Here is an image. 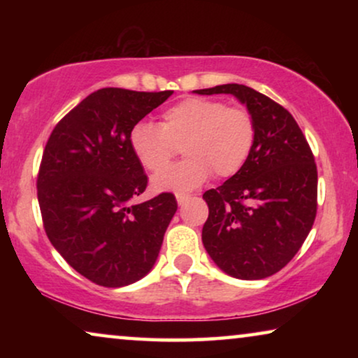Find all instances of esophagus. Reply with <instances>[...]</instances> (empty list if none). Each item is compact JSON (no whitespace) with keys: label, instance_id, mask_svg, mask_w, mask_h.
Listing matches in <instances>:
<instances>
[{"label":"esophagus","instance_id":"1","mask_svg":"<svg viewBox=\"0 0 358 358\" xmlns=\"http://www.w3.org/2000/svg\"><path fill=\"white\" fill-rule=\"evenodd\" d=\"M176 199H178V203H179V205H184V203L187 202V200H189V195L178 194V195H176Z\"/></svg>","mask_w":358,"mask_h":358}]
</instances>
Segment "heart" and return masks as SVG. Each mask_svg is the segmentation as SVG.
I'll return each mask as SVG.
<instances>
[{"instance_id":"heart-1","label":"heart","mask_w":358,"mask_h":358,"mask_svg":"<svg viewBox=\"0 0 358 358\" xmlns=\"http://www.w3.org/2000/svg\"><path fill=\"white\" fill-rule=\"evenodd\" d=\"M129 140L135 158L153 174L167 167L182 148L188 159L155 176L153 189L185 194L200 187L210 174L224 179L241 171L256 143V122L243 107L189 97L164 110L159 125L136 122Z\"/></svg>"}]
</instances>
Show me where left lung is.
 Masks as SVG:
<instances>
[{
  "label": "left lung",
  "instance_id": "8db88e82",
  "mask_svg": "<svg viewBox=\"0 0 358 358\" xmlns=\"http://www.w3.org/2000/svg\"><path fill=\"white\" fill-rule=\"evenodd\" d=\"M197 94H233L256 122V143L241 171L203 194V246L224 273L243 280L271 277L295 257L316 218L315 156L287 109L244 85Z\"/></svg>",
  "mask_w": 358,
  "mask_h": 358
}]
</instances>
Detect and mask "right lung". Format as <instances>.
<instances>
[{
  "label": "right lung",
  "mask_w": 358,
  "mask_h": 358,
  "mask_svg": "<svg viewBox=\"0 0 358 358\" xmlns=\"http://www.w3.org/2000/svg\"><path fill=\"white\" fill-rule=\"evenodd\" d=\"M171 94L97 90L58 122L43 150L37 178L43 228L62 257L97 285L143 278L178 210L169 192L130 205L148 185L130 130Z\"/></svg>",
  "instance_id": "1"
}]
</instances>
